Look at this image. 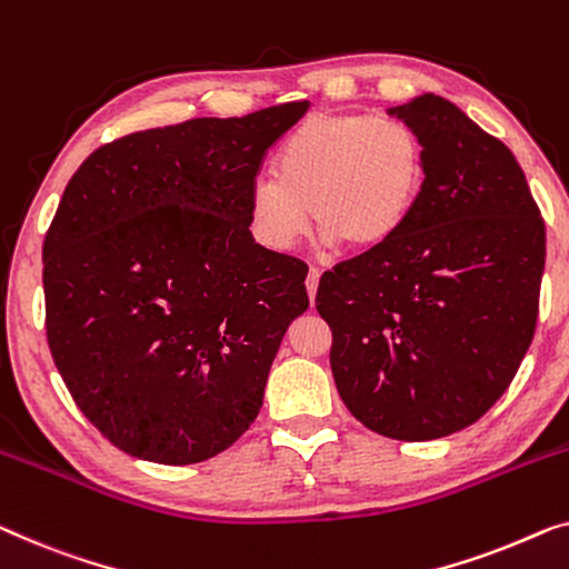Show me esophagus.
I'll list each match as a JSON object with an SVG mask.
<instances>
[{
  "mask_svg": "<svg viewBox=\"0 0 569 569\" xmlns=\"http://www.w3.org/2000/svg\"><path fill=\"white\" fill-rule=\"evenodd\" d=\"M318 282H320V269H318V267H310V271H308V279H305V287H308V298H310V302L316 300Z\"/></svg>",
  "mask_w": 569,
  "mask_h": 569,
  "instance_id": "34e87169",
  "label": "esophagus"
}]
</instances>
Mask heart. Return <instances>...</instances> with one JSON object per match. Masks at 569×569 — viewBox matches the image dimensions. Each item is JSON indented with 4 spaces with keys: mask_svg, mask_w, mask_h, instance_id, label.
Instances as JSON below:
<instances>
[{
    "mask_svg": "<svg viewBox=\"0 0 569 569\" xmlns=\"http://www.w3.org/2000/svg\"><path fill=\"white\" fill-rule=\"evenodd\" d=\"M271 174L249 189V223L261 246L292 251L316 218L323 246L367 251L413 216L426 151L416 128L390 114H312L279 146Z\"/></svg>",
    "mask_w": 569,
    "mask_h": 569,
    "instance_id": "1",
    "label": "heart"
}]
</instances>
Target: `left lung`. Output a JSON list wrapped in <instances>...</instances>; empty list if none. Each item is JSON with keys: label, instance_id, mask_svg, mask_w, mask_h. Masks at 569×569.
Instances as JSON below:
<instances>
[{"label": "left lung", "instance_id": "obj_1", "mask_svg": "<svg viewBox=\"0 0 569 569\" xmlns=\"http://www.w3.org/2000/svg\"><path fill=\"white\" fill-rule=\"evenodd\" d=\"M416 128L426 179L390 241L320 277L343 406L369 431L433 441L472 426L529 351L545 220L516 156L439 94L387 110Z\"/></svg>", "mask_w": 569, "mask_h": 569}]
</instances>
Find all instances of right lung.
Listing matches in <instances>:
<instances>
[{
    "label": "right lung",
    "mask_w": 569,
    "mask_h": 569,
    "mask_svg": "<svg viewBox=\"0 0 569 569\" xmlns=\"http://www.w3.org/2000/svg\"><path fill=\"white\" fill-rule=\"evenodd\" d=\"M308 107L138 130L66 184L43 243L48 346L81 413L126 455L204 462L257 421L310 302L308 267L253 241L249 189Z\"/></svg>",
    "instance_id": "add662e5"
}]
</instances>
